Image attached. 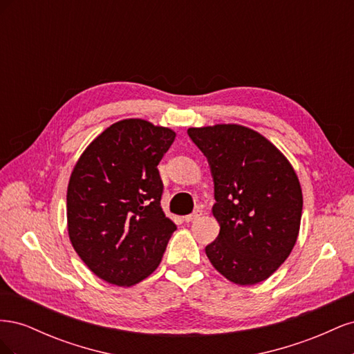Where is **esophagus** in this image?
Segmentation results:
<instances>
[{
  "label": "esophagus",
  "instance_id": "1",
  "mask_svg": "<svg viewBox=\"0 0 354 354\" xmlns=\"http://www.w3.org/2000/svg\"><path fill=\"white\" fill-rule=\"evenodd\" d=\"M201 216H202V211L196 209L194 214H190V216H186L185 220H186V223H192V221H196Z\"/></svg>",
  "mask_w": 354,
  "mask_h": 354
}]
</instances>
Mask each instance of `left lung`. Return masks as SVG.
Listing matches in <instances>:
<instances>
[{"mask_svg": "<svg viewBox=\"0 0 354 354\" xmlns=\"http://www.w3.org/2000/svg\"><path fill=\"white\" fill-rule=\"evenodd\" d=\"M187 133L214 177L212 216L220 233L205 248L207 257L233 283L266 281L291 254L299 233L303 192L294 167L248 127L216 124Z\"/></svg>", "mask_w": 354, "mask_h": 354, "instance_id": "8db88e82", "label": "left lung"}]
</instances>
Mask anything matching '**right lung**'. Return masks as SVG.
Masks as SVG:
<instances>
[{
	"label": "right lung",
	"instance_id": "right-lung-1",
	"mask_svg": "<svg viewBox=\"0 0 354 354\" xmlns=\"http://www.w3.org/2000/svg\"><path fill=\"white\" fill-rule=\"evenodd\" d=\"M176 131L140 118L106 128L85 147L68 185V234L85 266L104 282L131 286L152 274L174 221L160 207L158 164Z\"/></svg>",
	"mask_w": 354,
	"mask_h": 354
}]
</instances>
